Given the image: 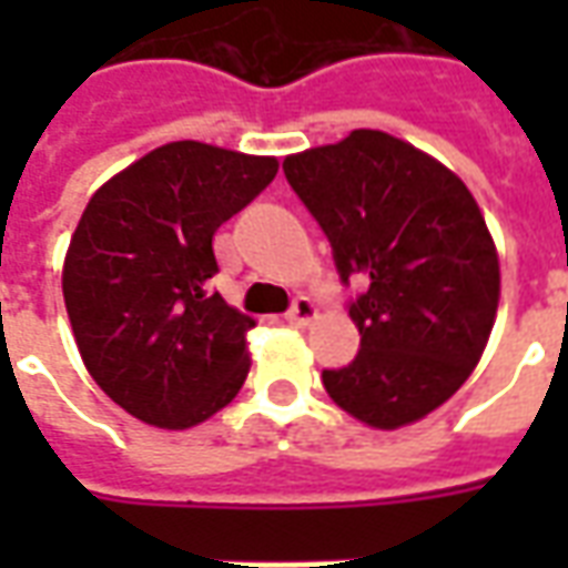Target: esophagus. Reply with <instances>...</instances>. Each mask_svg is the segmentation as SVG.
<instances>
[{
	"label": "esophagus",
	"instance_id": "1",
	"mask_svg": "<svg viewBox=\"0 0 568 568\" xmlns=\"http://www.w3.org/2000/svg\"><path fill=\"white\" fill-rule=\"evenodd\" d=\"M316 313H320V310H316V304H313L310 297H297L295 304L288 307V313H285V320L304 328V325H310V322L316 320Z\"/></svg>",
	"mask_w": 568,
	"mask_h": 568
}]
</instances>
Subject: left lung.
I'll list each match as a JSON object with an SVG mask.
<instances>
[{"instance_id":"left-lung-1","label":"left lung","mask_w":568,"mask_h":568,"mask_svg":"<svg viewBox=\"0 0 568 568\" xmlns=\"http://www.w3.org/2000/svg\"><path fill=\"white\" fill-rule=\"evenodd\" d=\"M322 234L362 344L322 371L334 405L398 428L444 405L475 371L499 307V258L471 191L381 130H353L283 161Z\"/></svg>"}]
</instances>
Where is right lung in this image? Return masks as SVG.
<instances>
[{
    "label": "right lung",
    "mask_w": 568,
    "mask_h": 568,
    "mask_svg": "<svg viewBox=\"0 0 568 568\" xmlns=\"http://www.w3.org/2000/svg\"><path fill=\"white\" fill-rule=\"evenodd\" d=\"M280 163L170 142L109 179L63 264L75 344L115 405L161 428L197 426L246 381L255 322L224 304L212 234L271 185Z\"/></svg>",
    "instance_id": "add662e5"
}]
</instances>
